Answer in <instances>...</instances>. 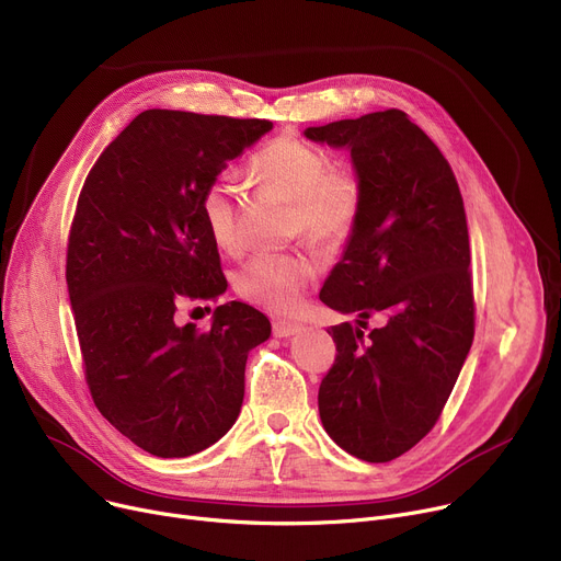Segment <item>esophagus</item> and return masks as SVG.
<instances>
[{"label": "esophagus", "mask_w": 561, "mask_h": 561, "mask_svg": "<svg viewBox=\"0 0 561 561\" xmlns=\"http://www.w3.org/2000/svg\"><path fill=\"white\" fill-rule=\"evenodd\" d=\"M298 332H300L298 322H288V320H275L273 322V336H277V339H286V336H293Z\"/></svg>", "instance_id": "obj_1"}]
</instances>
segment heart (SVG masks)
I'll return each instance as SVG.
<instances>
[{
	"mask_svg": "<svg viewBox=\"0 0 561 561\" xmlns=\"http://www.w3.org/2000/svg\"><path fill=\"white\" fill-rule=\"evenodd\" d=\"M252 180L265 191L293 202L290 227L325 252L343 250L355 236L366 202L362 176L350 168H334L330 154L318 147L279 136L248 163ZM202 216L211 239L225 252L241 250L239 202L227 176H218L202 195ZM320 263L309 250L256 254L236 273L239 296L256 307L288 313L302 300L307 286L318 277Z\"/></svg>",
	"mask_w": 561,
	"mask_h": 561,
	"instance_id": "obj_1",
	"label": "heart"
}]
</instances>
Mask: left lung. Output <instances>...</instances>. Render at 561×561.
<instances>
[{
	"label": "left lung",
	"instance_id": "1",
	"mask_svg": "<svg viewBox=\"0 0 561 561\" xmlns=\"http://www.w3.org/2000/svg\"><path fill=\"white\" fill-rule=\"evenodd\" d=\"M347 147L366 188L362 222L320 290L359 328L328 330L336 359L318 389L320 421L364 461H391L436 425L476 334L463 199L430 136L400 108L309 127ZM382 325L370 333L367 318Z\"/></svg>",
	"mask_w": 561,
	"mask_h": 561
}]
</instances>
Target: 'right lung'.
<instances>
[{"instance_id":"add662e5","label":"right lung","mask_w":561,"mask_h":561,"mask_svg":"<svg viewBox=\"0 0 561 561\" xmlns=\"http://www.w3.org/2000/svg\"><path fill=\"white\" fill-rule=\"evenodd\" d=\"M271 121L150 108L88 172L68 236L66 282L88 391L100 414L154 457H188L236 423L248 352L271 336L250 305L180 325L188 302L227 288L202 195Z\"/></svg>"}]
</instances>
